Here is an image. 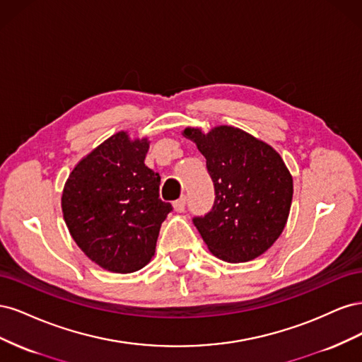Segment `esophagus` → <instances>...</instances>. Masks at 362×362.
<instances>
[{"label": "esophagus", "mask_w": 362, "mask_h": 362, "mask_svg": "<svg viewBox=\"0 0 362 362\" xmlns=\"http://www.w3.org/2000/svg\"><path fill=\"white\" fill-rule=\"evenodd\" d=\"M185 204H187V198H185V196H181L180 199H177V201L173 202V208H175V211L182 213V211L185 210Z\"/></svg>", "instance_id": "34e87169"}]
</instances>
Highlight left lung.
<instances>
[{"mask_svg":"<svg viewBox=\"0 0 362 362\" xmlns=\"http://www.w3.org/2000/svg\"><path fill=\"white\" fill-rule=\"evenodd\" d=\"M206 160L214 204L194 216L211 254L228 262H246L276 242L287 223L293 178L278 152L245 131L217 127L208 134L185 128Z\"/></svg>","mask_w":362,"mask_h":362,"instance_id":"left-lung-1","label":"left lung"}]
</instances>
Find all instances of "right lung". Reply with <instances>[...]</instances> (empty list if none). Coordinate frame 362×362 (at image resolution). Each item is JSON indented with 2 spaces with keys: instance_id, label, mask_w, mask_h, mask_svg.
<instances>
[{
  "instance_id": "1",
  "label": "right lung",
  "mask_w": 362,
  "mask_h": 362,
  "mask_svg": "<svg viewBox=\"0 0 362 362\" xmlns=\"http://www.w3.org/2000/svg\"><path fill=\"white\" fill-rule=\"evenodd\" d=\"M148 148L146 139L120 131L76 164L63 189V217L75 243L115 273L148 264L173 210L160 199V175L145 164Z\"/></svg>"
}]
</instances>
